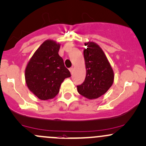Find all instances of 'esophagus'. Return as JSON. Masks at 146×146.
Segmentation results:
<instances>
[{
    "label": "esophagus",
    "instance_id": "esophagus-1",
    "mask_svg": "<svg viewBox=\"0 0 146 146\" xmlns=\"http://www.w3.org/2000/svg\"><path fill=\"white\" fill-rule=\"evenodd\" d=\"M69 70H70V73H73V67H70V68H69Z\"/></svg>",
    "mask_w": 146,
    "mask_h": 146
}]
</instances>
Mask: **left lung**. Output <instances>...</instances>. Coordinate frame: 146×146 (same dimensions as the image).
<instances>
[{"instance_id":"1","label":"left lung","mask_w":146,"mask_h":146,"mask_svg":"<svg viewBox=\"0 0 146 146\" xmlns=\"http://www.w3.org/2000/svg\"><path fill=\"white\" fill-rule=\"evenodd\" d=\"M84 45V57L86 78L81 85L77 86L78 93L88 99H96L105 94L113 82L114 74L106 55L96 43Z\"/></svg>"}]
</instances>
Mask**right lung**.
I'll use <instances>...</instances> for the list:
<instances>
[{
    "instance_id": "1",
    "label": "right lung",
    "mask_w": 146,
    "mask_h": 146,
    "mask_svg": "<svg viewBox=\"0 0 146 146\" xmlns=\"http://www.w3.org/2000/svg\"><path fill=\"white\" fill-rule=\"evenodd\" d=\"M60 44L55 41H45L29 60L25 79L29 90L40 100L52 99L60 91L61 84L70 77L63 59L59 55Z\"/></svg>"
}]
</instances>
